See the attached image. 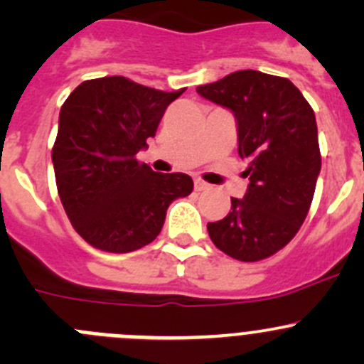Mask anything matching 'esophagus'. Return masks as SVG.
Instances as JSON below:
<instances>
[{"mask_svg": "<svg viewBox=\"0 0 364 364\" xmlns=\"http://www.w3.org/2000/svg\"><path fill=\"white\" fill-rule=\"evenodd\" d=\"M208 183H204V181H200V179H196V190L197 192H203V190H205L208 188Z\"/></svg>", "mask_w": 364, "mask_h": 364, "instance_id": "esophagus-1", "label": "esophagus"}]
</instances>
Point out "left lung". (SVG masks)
Masks as SVG:
<instances>
[{"mask_svg": "<svg viewBox=\"0 0 364 364\" xmlns=\"http://www.w3.org/2000/svg\"><path fill=\"white\" fill-rule=\"evenodd\" d=\"M197 93L234 114L250 181L225 218L208 223L209 237L232 259H266L296 236L314 199L321 172L314 109L291 80L257 70L229 73Z\"/></svg>", "mask_w": 364, "mask_h": 364, "instance_id": "obj_1", "label": "left lung"}]
</instances>
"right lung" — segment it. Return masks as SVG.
<instances>
[{"label":"right lung","instance_id":"right-lung-1","mask_svg":"<svg viewBox=\"0 0 364 364\" xmlns=\"http://www.w3.org/2000/svg\"><path fill=\"white\" fill-rule=\"evenodd\" d=\"M183 91L102 77L79 84L61 107L53 148L58 193L91 247L111 253L146 247L160 234L172 200L192 193L188 174H160L135 160Z\"/></svg>","mask_w":364,"mask_h":364}]
</instances>
